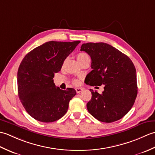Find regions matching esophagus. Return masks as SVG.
Instances as JSON below:
<instances>
[{
	"instance_id": "34e87169",
	"label": "esophagus",
	"mask_w": 155,
	"mask_h": 155,
	"mask_svg": "<svg viewBox=\"0 0 155 155\" xmlns=\"http://www.w3.org/2000/svg\"><path fill=\"white\" fill-rule=\"evenodd\" d=\"M75 90H76V92H77V93H80L81 92L83 91V89L82 88H76Z\"/></svg>"
}]
</instances>
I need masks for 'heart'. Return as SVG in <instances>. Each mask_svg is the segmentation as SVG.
Here are the masks:
<instances>
[{"label":"heart","instance_id":"obj_1","mask_svg":"<svg viewBox=\"0 0 155 155\" xmlns=\"http://www.w3.org/2000/svg\"><path fill=\"white\" fill-rule=\"evenodd\" d=\"M77 58L80 64L83 63V62H84V61L89 60V57H88V56L86 53H84V52H79V53L77 55ZM64 63H65V61H64L63 64H62V67L64 66ZM73 83L75 84H78L79 83V81L77 79H74L73 80Z\"/></svg>","mask_w":155,"mask_h":155}]
</instances>
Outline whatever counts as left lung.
I'll return each instance as SVG.
<instances>
[{
    "mask_svg": "<svg viewBox=\"0 0 155 155\" xmlns=\"http://www.w3.org/2000/svg\"><path fill=\"white\" fill-rule=\"evenodd\" d=\"M81 51L88 53L92 61L93 70L84 82L91 86H104L102 94L91 89L92 98L87 104L88 112L104 123L120 119L132 108L137 95L136 69L132 61L104 42L83 44Z\"/></svg>",
    "mask_w": 155,
    "mask_h": 155,
    "instance_id": "1",
    "label": "left lung"
}]
</instances>
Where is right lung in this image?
Masks as SVG:
<instances>
[{
    "instance_id": "add662e5",
    "label": "right lung",
    "mask_w": 155,
    "mask_h": 155,
    "mask_svg": "<svg viewBox=\"0 0 155 155\" xmlns=\"http://www.w3.org/2000/svg\"><path fill=\"white\" fill-rule=\"evenodd\" d=\"M80 42L49 41L34 48L22 59L17 73L18 97L35 119L52 123L67 112L69 101L77 93L72 88L64 91L56 87L53 78Z\"/></svg>"
}]
</instances>
